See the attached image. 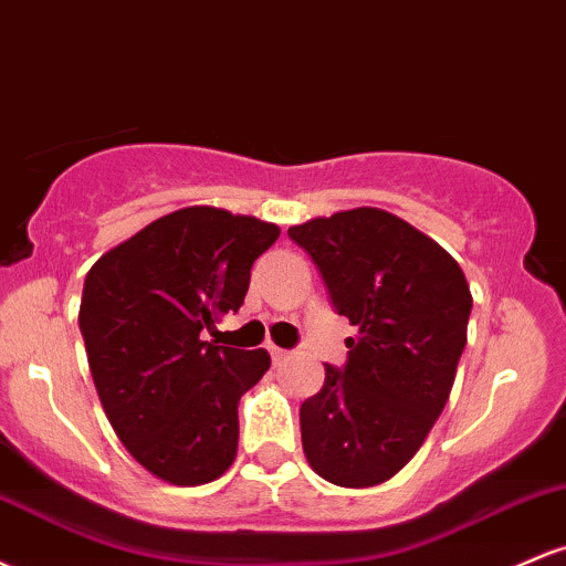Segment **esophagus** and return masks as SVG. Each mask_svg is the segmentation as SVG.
Segmentation results:
<instances>
[{"label": "esophagus", "instance_id": "34e87169", "mask_svg": "<svg viewBox=\"0 0 566 566\" xmlns=\"http://www.w3.org/2000/svg\"><path fill=\"white\" fill-rule=\"evenodd\" d=\"M269 354H271V361H274V365H282V361L287 359V350H284V348L269 346Z\"/></svg>", "mask_w": 566, "mask_h": 566}]
</instances>
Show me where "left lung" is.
Here are the masks:
<instances>
[{"label":"left lung","mask_w":566,"mask_h":566,"mask_svg":"<svg viewBox=\"0 0 566 566\" xmlns=\"http://www.w3.org/2000/svg\"><path fill=\"white\" fill-rule=\"evenodd\" d=\"M316 263L335 311L359 327L346 365L301 405L311 469L337 486H375L420 450L450 399L471 290L444 247L375 207L287 231Z\"/></svg>","instance_id":"1"}]
</instances>
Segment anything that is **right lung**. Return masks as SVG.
<instances>
[{
  "mask_svg": "<svg viewBox=\"0 0 566 566\" xmlns=\"http://www.w3.org/2000/svg\"><path fill=\"white\" fill-rule=\"evenodd\" d=\"M279 226L186 207L114 247L84 279L80 329L108 423L146 471L207 484L237 458L239 399L271 356L201 340L239 311Z\"/></svg>",
  "mask_w": 566,
  "mask_h": 566,
  "instance_id": "add662e5",
  "label": "right lung"
}]
</instances>
